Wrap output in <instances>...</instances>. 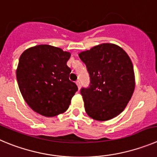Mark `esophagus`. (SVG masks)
I'll use <instances>...</instances> for the list:
<instances>
[{
	"mask_svg": "<svg viewBox=\"0 0 157 157\" xmlns=\"http://www.w3.org/2000/svg\"><path fill=\"white\" fill-rule=\"evenodd\" d=\"M76 84H77V85L78 88L80 89V82L79 81V80H77V81H76Z\"/></svg>",
	"mask_w": 157,
	"mask_h": 157,
	"instance_id": "1",
	"label": "esophagus"
}]
</instances>
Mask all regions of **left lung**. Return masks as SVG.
I'll use <instances>...</instances> for the list:
<instances>
[{
	"label": "left lung",
	"instance_id": "obj_1",
	"mask_svg": "<svg viewBox=\"0 0 157 157\" xmlns=\"http://www.w3.org/2000/svg\"><path fill=\"white\" fill-rule=\"evenodd\" d=\"M86 64L90 87L80 90L87 115L97 121H108L124 111L135 90L131 59L124 49L102 43L79 53Z\"/></svg>",
	"mask_w": 157,
	"mask_h": 157
}]
</instances>
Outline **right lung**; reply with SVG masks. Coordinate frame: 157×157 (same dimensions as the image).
<instances>
[{
  "label": "right lung",
  "instance_id": "1",
  "mask_svg": "<svg viewBox=\"0 0 157 157\" xmlns=\"http://www.w3.org/2000/svg\"><path fill=\"white\" fill-rule=\"evenodd\" d=\"M70 52L50 45H38L25 50L16 70L23 98L34 112L54 117L68 109L77 90L69 79L67 63Z\"/></svg>",
  "mask_w": 157,
  "mask_h": 157
}]
</instances>
